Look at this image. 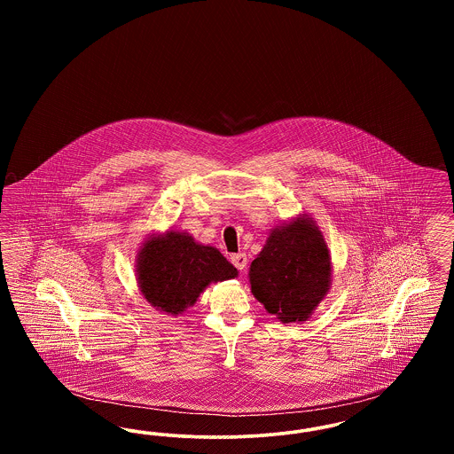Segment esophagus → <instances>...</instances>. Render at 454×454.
<instances>
[{"instance_id":"1","label":"esophagus","mask_w":454,"mask_h":454,"mask_svg":"<svg viewBox=\"0 0 454 454\" xmlns=\"http://www.w3.org/2000/svg\"><path fill=\"white\" fill-rule=\"evenodd\" d=\"M231 263L237 267L238 270H245L247 269V255L245 254H235L231 255Z\"/></svg>"}]
</instances>
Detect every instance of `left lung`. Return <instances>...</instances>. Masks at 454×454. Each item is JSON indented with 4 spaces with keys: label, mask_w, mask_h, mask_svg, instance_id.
Segmentation results:
<instances>
[{
    "label": "left lung",
    "mask_w": 454,
    "mask_h": 454,
    "mask_svg": "<svg viewBox=\"0 0 454 454\" xmlns=\"http://www.w3.org/2000/svg\"><path fill=\"white\" fill-rule=\"evenodd\" d=\"M252 294L281 324L306 322L332 284V257L313 217L300 215L270 230L250 263Z\"/></svg>",
    "instance_id": "8db88e82"
}]
</instances>
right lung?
Wrapping results in <instances>:
<instances>
[{"label": "right lung", "instance_id": "1", "mask_svg": "<svg viewBox=\"0 0 454 454\" xmlns=\"http://www.w3.org/2000/svg\"><path fill=\"white\" fill-rule=\"evenodd\" d=\"M136 281L154 309L178 317L213 282L238 278L237 267L187 231L167 230L146 238L136 254Z\"/></svg>", "mask_w": 454, "mask_h": 454}]
</instances>
